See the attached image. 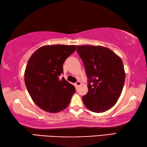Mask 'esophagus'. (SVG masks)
<instances>
[{
  "label": "esophagus",
  "mask_w": 147,
  "mask_h": 147,
  "mask_svg": "<svg viewBox=\"0 0 147 147\" xmlns=\"http://www.w3.org/2000/svg\"><path fill=\"white\" fill-rule=\"evenodd\" d=\"M74 85H75L76 88H78V87L81 85V82L80 81H78V82H76Z\"/></svg>",
  "instance_id": "1"
}]
</instances>
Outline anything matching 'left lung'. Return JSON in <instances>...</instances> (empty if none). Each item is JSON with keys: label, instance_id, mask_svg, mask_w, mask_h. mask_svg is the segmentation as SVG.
I'll use <instances>...</instances> for the list:
<instances>
[{"label": "left lung", "instance_id": "8db88e82", "mask_svg": "<svg viewBox=\"0 0 147 147\" xmlns=\"http://www.w3.org/2000/svg\"><path fill=\"white\" fill-rule=\"evenodd\" d=\"M85 66L88 92L82 96L87 108L102 113L115 105L123 91L125 71L122 59L102 46L76 45Z\"/></svg>", "mask_w": 147, "mask_h": 147}]
</instances>
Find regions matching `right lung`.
Here are the masks:
<instances>
[{
  "instance_id": "right-lung-1",
  "label": "right lung",
  "mask_w": 147,
  "mask_h": 147,
  "mask_svg": "<svg viewBox=\"0 0 147 147\" xmlns=\"http://www.w3.org/2000/svg\"><path fill=\"white\" fill-rule=\"evenodd\" d=\"M76 50L74 45H53L40 47L32 54L24 71V82L33 101L49 113L67 108L75 88L65 79L63 63Z\"/></svg>"
}]
</instances>
